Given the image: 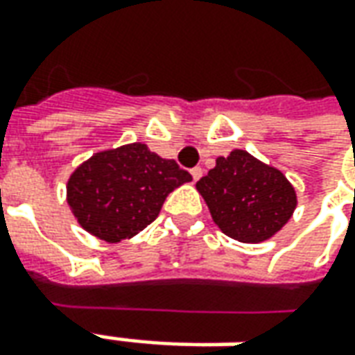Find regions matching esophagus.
<instances>
[{
  "instance_id": "esophagus-1",
  "label": "esophagus",
  "mask_w": 355,
  "mask_h": 355,
  "mask_svg": "<svg viewBox=\"0 0 355 355\" xmlns=\"http://www.w3.org/2000/svg\"><path fill=\"white\" fill-rule=\"evenodd\" d=\"M190 175H192V178H194V180H198V178H200V177H202V175H204V168H202V167L190 168Z\"/></svg>"
}]
</instances>
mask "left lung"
I'll return each mask as SVG.
<instances>
[{
  "label": "left lung",
  "instance_id": "left-lung-1",
  "mask_svg": "<svg viewBox=\"0 0 355 355\" xmlns=\"http://www.w3.org/2000/svg\"><path fill=\"white\" fill-rule=\"evenodd\" d=\"M196 188L219 229L241 243H260L278 233L297 204L288 178L243 149L219 157Z\"/></svg>",
  "mask_w": 355,
  "mask_h": 355
}]
</instances>
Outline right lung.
I'll return each mask as SVG.
<instances>
[{"mask_svg":"<svg viewBox=\"0 0 355 355\" xmlns=\"http://www.w3.org/2000/svg\"><path fill=\"white\" fill-rule=\"evenodd\" d=\"M192 180L175 161L144 144L101 151L67 182V204L81 227L107 243H120L146 229L178 184Z\"/></svg>","mask_w":355,"mask_h":355,"instance_id":"obj_1","label":"right lung"}]
</instances>
